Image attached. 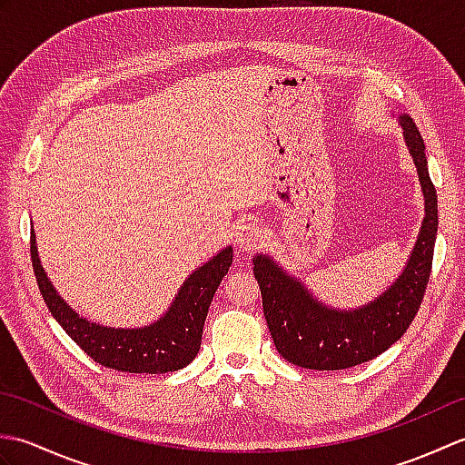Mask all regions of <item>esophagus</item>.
Instances as JSON below:
<instances>
[{
    "label": "esophagus",
    "instance_id": "obj_1",
    "mask_svg": "<svg viewBox=\"0 0 465 465\" xmlns=\"http://www.w3.org/2000/svg\"><path fill=\"white\" fill-rule=\"evenodd\" d=\"M262 240H263V230L258 222L243 220L238 223V227H235V242H238L240 248L245 252H252L258 248Z\"/></svg>",
    "mask_w": 465,
    "mask_h": 465
}]
</instances>
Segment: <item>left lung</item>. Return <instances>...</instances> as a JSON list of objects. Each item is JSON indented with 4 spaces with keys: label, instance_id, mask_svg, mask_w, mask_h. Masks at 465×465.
<instances>
[{
    "label": "left lung",
    "instance_id": "1",
    "mask_svg": "<svg viewBox=\"0 0 465 465\" xmlns=\"http://www.w3.org/2000/svg\"><path fill=\"white\" fill-rule=\"evenodd\" d=\"M403 137L418 167L426 217L406 270L380 298L358 310H333L315 300L305 285L285 273L268 255L253 258L263 315L283 360L308 370H345L378 358L396 343L416 318L426 293L438 233V193L433 187L426 145L410 115H400Z\"/></svg>",
    "mask_w": 465,
    "mask_h": 465
}]
</instances>
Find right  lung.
Segmentation results:
<instances>
[{
	"label": "right lung",
	"mask_w": 465,
	"mask_h": 465,
	"mask_svg": "<svg viewBox=\"0 0 465 465\" xmlns=\"http://www.w3.org/2000/svg\"><path fill=\"white\" fill-rule=\"evenodd\" d=\"M34 273L55 322L94 361L110 370L130 373H167L185 368L200 351L203 322L217 285L222 283L233 260V250H222L197 268L177 292L173 303L160 320L143 328H107L80 318L59 298L47 280L37 255L32 230Z\"/></svg>",
	"instance_id": "1"
}]
</instances>
